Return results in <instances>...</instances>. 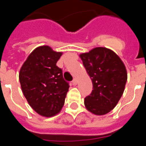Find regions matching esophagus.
<instances>
[{
	"instance_id": "obj_1",
	"label": "esophagus",
	"mask_w": 146,
	"mask_h": 146,
	"mask_svg": "<svg viewBox=\"0 0 146 146\" xmlns=\"http://www.w3.org/2000/svg\"><path fill=\"white\" fill-rule=\"evenodd\" d=\"M72 83H73V85L76 86L77 84V80L76 78H74V80H72Z\"/></svg>"
}]
</instances>
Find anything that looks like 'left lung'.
<instances>
[{"mask_svg":"<svg viewBox=\"0 0 146 146\" xmlns=\"http://www.w3.org/2000/svg\"><path fill=\"white\" fill-rule=\"evenodd\" d=\"M80 57L93 83L92 92L85 98V106L95 115L107 114L123 95L127 80L126 67L113 50L105 47H96Z\"/></svg>","mask_w":146,"mask_h":146,"instance_id":"8db88e82","label":"left lung"}]
</instances>
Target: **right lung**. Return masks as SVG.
Here are the masks:
<instances>
[{"instance_id": "add662e5", "label": "right lung", "mask_w": 146, "mask_h": 146, "mask_svg": "<svg viewBox=\"0 0 146 146\" xmlns=\"http://www.w3.org/2000/svg\"><path fill=\"white\" fill-rule=\"evenodd\" d=\"M61 55L49 46L38 47L20 69L19 80L23 94L30 106L42 116L58 114L69 91L62 69L56 66Z\"/></svg>"}]
</instances>
